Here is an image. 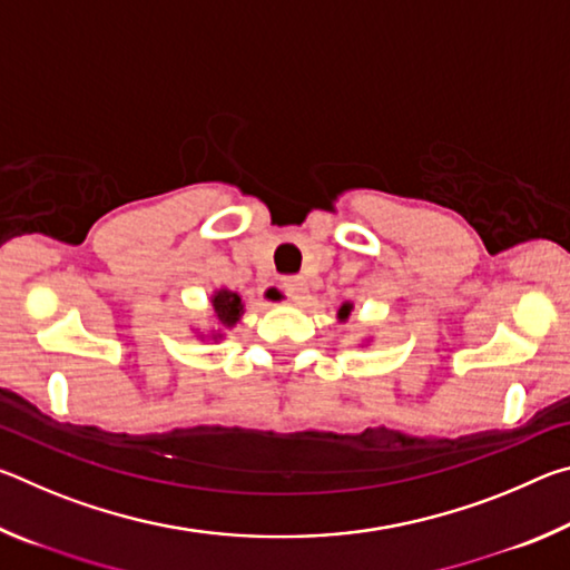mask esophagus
<instances>
[{
    "mask_svg": "<svg viewBox=\"0 0 570 570\" xmlns=\"http://www.w3.org/2000/svg\"><path fill=\"white\" fill-rule=\"evenodd\" d=\"M284 292L288 298H294V302H304L306 294H308V286H306V278L302 276H288L284 278Z\"/></svg>",
    "mask_w": 570,
    "mask_h": 570,
    "instance_id": "34e87169",
    "label": "esophagus"
}]
</instances>
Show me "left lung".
Wrapping results in <instances>:
<instances>
[{"instance_id": "obj_1", "label": "left lung", "mask_w": 570, "mask_h": 570, "mask_svg": "<svg viewBox=\"0 0 570 570\" xmlns=\"http://www.w3.org/2000/svg\"><path fill=\"white\" fill-rule=\"evenodd\" d=\"M352 308H354V304H352V302H344V304L340 306V312H336V320H340V322H346V320H350Z\"/></svg>"}]
</instances>
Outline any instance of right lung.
Segmentation results:
<instances>
[{
	"mask_svg": "<svg viewBox=\"0 0 570 570\" xmlns=\"http://www.w3.org/2000/svg\"><path fill=\"white\" fill-rule=\"evenodd\" d=\"M210 308H214V316L216 322L220 324V330H210V334H198L200 340H224V330H234V326L240 322V316H244V302H240V296L236 292H230V288H216L214 294H210Z\"/></svg>",
	"mask_w": 570,
	"mask_h": 570,
	"instance_id": "add662e5",
	"label": "right lung"
}]
</instances>
